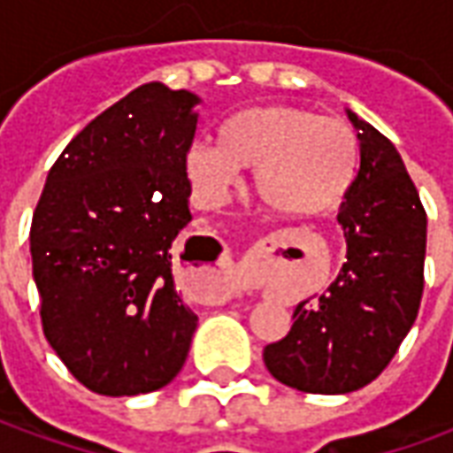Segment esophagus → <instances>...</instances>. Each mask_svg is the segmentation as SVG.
Here are the masks:
<instances>
[{
	"mask_svg": "<svg viewBox=\"0 0 453 453\" xmlns=\"http://www.w3.org/2000/svg\"><path fill=\"white\" fill-rule=\"evenodd\" d=\"M230 291V276H227V266L218 262L211 272H208L206 281H203V296L206 298H226Z\"/></svg>",
	"mask_w": 453,
	"mask_h": 453,
	"instance_id": "34e87169",
	"label": "esophagus"
}]
</instances>
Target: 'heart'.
<instances>
[{"label": "heart", "mask_w": 453, "mask_h": 453, "mask_svg": "<svg viewBox=\"0 0 453 453\" xmlns=\"http://www.w3.org/2000/svg\"><path fill=\"white\" fill-rule=\"evenodd\" d=\"M359 157V135L347 120L269 104L227 119L218 145H191L187 172L208 201H220L237 184V169H252L262 206L279 216L315 218L347 201Z\"/></svg>", "instance_id": "b5f03b06"}]
</instances>
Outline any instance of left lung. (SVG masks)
I'll return each mask as SVG.
<instances>
[{
  "mask_svg": "<svg viewBox=\"0 0 453 453\" xmlns=\"http://www.w3.org/2000/svg\"><path fill=\"white\" fill-rule=\"evenodd\" d=\"M361 162L337 220L347 262L318 301L294 311L284 340L265 347L276 380L303 393H351L386 369L415 323L425 288L427 213L383 133L349 111Z\"/></svg>",
  "mask_w": 453,
  "mask_h": 453,
  "instance_id": "1",
  "label": "left lung"
}]
</instances>
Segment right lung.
Segmentation results:
<instances>
[{
	"mask_svg": "<svg viewBox=\"0 0 453 453\" xmlns=\"http://www.w3.org/2000/svg\"><path fill=\"white\" fill-rule=\"evenodd\" d=\"M196 102L159 82L123 96L67 142L34 211L43 334L94 393L157 390L187 361L198 318L174 288L172 242L191 220Z\"/></svg>",
	"mask_w": 453,
	"mask_h": 453,
	"instance_id": "add662e5",
	"label": "right lung"
}]
</instances>
